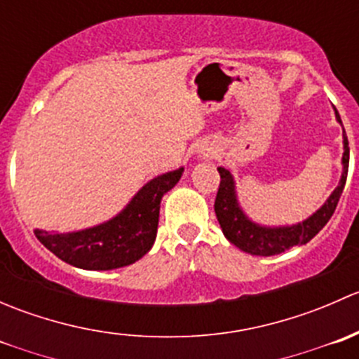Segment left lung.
I'll use <instances>...</instances> for the list:
<instances>
[{
  "label": "left lung",
  "mask_w": 359,
  "mask_h": 359,
  "mask_svg": "<svg viewBox=\"0 0 359 359\" xmlns=\"http://www.w3.org/2000/svg\"><path fill=\"white\" fill-rule=\"evenodd\" d=\"M337 121H340L339 112L335 109ZM342 177H340L339 186L335 187L334 193L330 194L327 203L318 210L316 213L306 219L304 222L295 224V226L287 227H266L252 222L243 210L240 208V203L236 200V189H234V179L231 172L224 166H219L220 184L215 198V215L219 220L222 233L227 240L243 252L252 253V255L269 257L278 255L285 250L297 247V245H306L307 241L313 240L334 215L337 203L340 200L344 186L347 179V168H349V142L344 132V154H342Z\"/></svg>",
  "instance_id": "8db88e82"
}]
</instances>
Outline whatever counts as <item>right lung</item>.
<instances>
[{"label": "right lung", "mask_w": 359, "mask_h": 359, "mask_svg": "<svg viewBox=\"0 0 359 359\" xmlns=\"http://www.w3.org/2000/svg\"><path fill=\"white\" fill-rule=\"evenodd\" d=\"M184 168L163 173L147 182L114 219L76 233L34 234L53 255L79 269L109 271L125 267L146 255L156 240L159 203L182 177Z\"/></svg>", "instance_id": "right-lung-1"}]
</instances>
